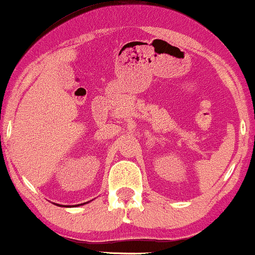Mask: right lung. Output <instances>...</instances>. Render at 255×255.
<instances>
[{
    "mask_svg": "<svg viewBox=\"0 0 255 255\" xmlns=\"http://www.w3.org/2000/svg\"><path fill=\"white\" fill-rule=\"evenodd\" d=\"M86 203H88V202H86ZM86 203H82V204H76V205H73V207H79V205H83V204H86ZM55 204V203H54ZM57 205H59V207H61L60 204H57ZM62 207H65V205H62Z\"/></svg>",
    "mask_w": 255,
    "mask_h": 255,
    "instance_id": "right-lung-1",
    "label": "right lung"
}]
</instances>
